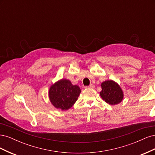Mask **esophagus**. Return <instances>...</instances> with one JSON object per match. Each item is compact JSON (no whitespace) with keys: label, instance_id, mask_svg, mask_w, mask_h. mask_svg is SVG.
Masks as SVG:
<instances>
[{"label":"esophagus","instance_id":"esophagus-1","mask_svg":"<svg viewBox=\"0 0 155 155\" xmlns=\"http://www.w3.org/2000/svg\"><path fill=\"white\" fill-rule=\"evenodd\" d=\"M86 88H94V85H92V84H91V85H89L88 87H86Z\"/></svg>","mask_w":155,"mask_h":155}]
</instances>
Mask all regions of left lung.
<instances>
[{
    "label": "left lung",
    "mask_w": 155,
    "mask_h": 155,
    "mask_svg": "<svg viewBox=\"0 0 155 155\" xmlns=\"http://www.w3.org/2000/svg\"><path fill=\"white\" fill-rule=\"evenodd\" d=\"M100 94L106 103L114 105L120 104L124 98V93L119 85L112 80H107L101 85Z\"/></svg>",
    "instance_id": "obj_1"
}]
</instances>
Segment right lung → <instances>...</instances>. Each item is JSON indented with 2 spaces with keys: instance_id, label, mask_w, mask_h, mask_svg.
<instances>
[{
  "instance_id": "obj_1",
  "label": "right lung",
  "mask_w": 155,
  "mask_h": 155,
  "mask_svg": "<svg viewBox=\"0 0 155 155\" xmlns=\"http://www.w3.org/2000/svg\"><path fill=\"white\" fill-rule=\"evenodd\" d=\"M80 93L81 89L78 85L63 79L50 87L48 95L50 102L56 109L66 110L76 103Z\"/></svg>"
}]
</instances>
